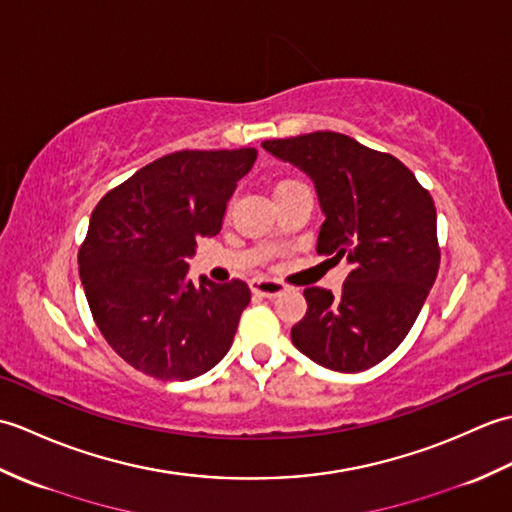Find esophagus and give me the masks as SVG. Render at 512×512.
<instances>
[{
	"instance_id": "obj_1",
	"label": "esophagus",
	"mask_w": 512,
	"mask_h": 512,
	"mask_svg": "<svg viewBox=\"0 0 512 512\" xmlns=\"http://www.w3.org/2000/svg\"><path fill=\"white\" fill-rule=\"evenodd\" d=\"M250 290H253L255 295H262V297L273 299V297L281 295V292L286 290V286L281 284V281H275V279L255 277V279H250Z\"/></svg>"
}]
</instances>
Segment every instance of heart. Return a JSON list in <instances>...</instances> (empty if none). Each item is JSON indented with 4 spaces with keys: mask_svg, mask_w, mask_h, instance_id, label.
I'll use <instances>...</instances> for the list:
<instances>
[{
    "mask_svg": "<svg viewBox=\"0 0 512 512\" xmlns=\"http://www.w3.org/2000/svg\"><path fill=\"white\" fill-rule=\"evenodd\" d=\"M288 182H290V180H286V182H281V184H288Z\"/></svg>",
    "mask_w": 512,
    "mask_h": 512,
    "instance_id": "heart-1",
    "label": "heart"
}]
</instances>
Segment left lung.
Returning <instances> with one entry per match:
<instances>
[{
	"label": "left lung",
	"mask_w": 512,
	"mask_h": 512,
	"mask_svg": "<svg viewBox=\"0 0 512 512\" xmlns=\"http://www.w3.org/2000/svg\"><path fill=\"white\" fill-rule=\"evenodd\" d=\"M262 147L314 182L321 213L317 253L350 273L339 295L306 288L308 310L290 339L334 372H363L409 334L440 268L436 206L389 154L336 132L266 140Z\"/></svg>",
	"instance_id": "obj_1"
}]
</instances>
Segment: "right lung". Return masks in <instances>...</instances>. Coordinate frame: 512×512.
<instances>
[{"label":"right lung","mask_w":512,"mask_h":512,"mask_svg":"<svg viewBox=\"0 0 512 512\" xmlns=\"http://www.w3.org/2000/svg\"><path fill=\"white\" fill-rule=\"evenodd\" d=\"M257 149L176 151L136 171L96 204L79 250L92 317L138 372L191 380L231 350L250 301L244 281L189 279L200 237L220 233Z\"/></svg>","instance_id":"right-lung-1"}]
</instances>
